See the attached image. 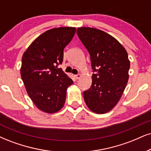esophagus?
I'll use <instances>...</instances> for the list:
<instances>
[{
  "instance_id": "34e87169",
  "label": "esophagus",
  "mask_w": 151,
  "mask_h": 151,
  "mask_svg": "<svg viewBox=\"0 0 151 151\" xmlns=\"http://www.w3.org/2000/svg\"><path fill=\"white\" fill-rule=\"evenodd\" d=\"M74 77H75V78L76 79H80V78H81V75H80V74H78V75H75V76H74Z\"/></svg>"
}]
</instances>
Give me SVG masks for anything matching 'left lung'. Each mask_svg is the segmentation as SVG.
Listing matches in <instances>:
<instances>
[{
    "label": "left lung",
    "mask_w": 151,
    "mask_h": 151,
    "mask_svg": "<svg viewBox=\"0 0 151 151\" xmlns=\"http://www.w3.org/2000/svg\"><path fill=\"white\" fill-rule=\"evenodd\" d=\"M88 50L93 71L92 86L83 92L87 107L97 114L108 113L120 101L129 79L130 62L125 48L109 33L90 27L77 29Z\"/></svg>",
    "instance_id": "obj_1"
}]
</instances>
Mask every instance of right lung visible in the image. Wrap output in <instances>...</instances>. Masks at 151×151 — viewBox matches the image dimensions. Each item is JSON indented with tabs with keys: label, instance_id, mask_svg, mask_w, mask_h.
Wrapping results in <instances>:
<instances>
[{
	"label": "right lung",
	"instance_id": "obj_1",
	"mask_svg": "<svg viewBox=\"0 0 151 151\" xmlns=\"http://www.w3.org/2000/svg\"><path fill=\"white\" fill-rule=\"evenodd\" d=\"M75 27L50 29L35 39L22 56L21 77L36 106L47 113L64 106L73 81L61 70L64 47L76 33Z\"/></svg>",
	"mask_w": 151,
	"mask_h": 151
}]
</instances>
